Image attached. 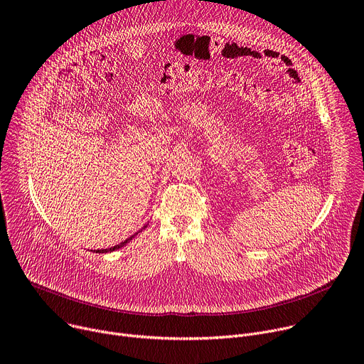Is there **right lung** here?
Wrapping results in <instances>:
<instances>
[{
    "label": "right lung",
    "mask_w": 364,
    "mask_h": 364,
    "mask_svg": "<svg viewBox=\"0 0 364 364\" xmlns=\"http://www.w3.org/2000/svg\"><path fill=\"white\" fill-rule=\"evenodd\" d=\"M139 232H140V231H139ZM139 232H136V234H139ZM136 234H134V235H136ZM134 235L129 237L127 240H124V241H123V242H120L119 245H114V247H112V248H107V250H97L96 252H99V254H105V252H112V251H116V250H119V248L124 247V245H126V244H127V242H129V241H130V240H132Z\"/></svg>",
    "instance_id": "obj_1"
}]
</instances>
